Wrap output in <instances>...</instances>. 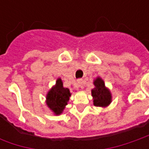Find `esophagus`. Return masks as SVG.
I'll list each match as a JSON object with an SVG mask.
<instances>
[{"label": "esophagus", "instance_id": "34e87169", "mask_svg": "<svg viewBox=\"0 0 149 149\" xmlns=\"http://www.w3.org/2000/svg\"><path fill=\"white\" fill-rule=\"evenodd\" d=\"M78 84H79V86L80 88H84V81H83V79H78Z\"/></svg>", "mask_w": 149, "mask_h": 149}]
</instances>
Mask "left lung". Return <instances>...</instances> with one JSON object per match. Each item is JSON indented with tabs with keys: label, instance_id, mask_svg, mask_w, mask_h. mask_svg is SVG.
<instances>
[{
	"label": "left lung",
	"instance_id": "obj_1",
	"mask_svg": "<svg viewBox=\"0 0 149 149\" xmlns=\"http://www.w3.org/2000/svg\"><path fill=\"white\" fill-rule=\"evenodd\" d=\"M95 88L92 89L91 94L94 98V104L96 107H106L111 103V94L105 88L102 79L97 78L94 82Z\"/></svg>",
	"mask_w": 149,
	"mask_h": 149
}]
</instances>
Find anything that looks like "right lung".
Returning <instances> with one entry per match:
<instances>
[{
	"label": "right lung",
	"instance_id": "add662e5",
	"mask_svg": "<svg viewBox=\"0 0 149 149\" xmlns=\"http://www.w3.org/2000/svg\"><path fill=\"white\" fill-rule=\"evenodd\" d=\"M70 96V89L68 88H64L61 79H58L55 85L47 94L46 104L55 114H60L64 110L65 107L67 105Z\"/></svg>",
	"mask_w": 149,
	"mask_h": 149
}]
</instances>
